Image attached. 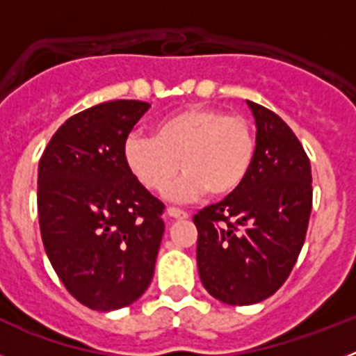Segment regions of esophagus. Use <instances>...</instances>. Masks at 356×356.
Returning a JSON list of instances; mask_svg holds the SVG:
<instances>
[{
  "mask_svg": "<svg viewBox=\"0 0 356 356\" xmlns=\"http://www.w3.org/2000/svg\"><path fill=\"white\" fill-rule=\"evenodd\" d=\"M168 216L172 217V219H187L188 213L185 212V210L175 209V207H169V209H168Z\"/></svg>",
  "mask_w": 356,
  "mask_h": 356,
  "instance_id": "obj_1",
  "label": "esophagus"
}]
</instances>
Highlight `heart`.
Here are the masks:
<instances>
[{"label":"heart","instance_id":"1","mask_svg":"<svg viewBox=\"0 0 356 356\" xmlns=\"http://www.w3.org/2000/svg\"><path fill=\"white\" fill-rule=\"evenodd\" d=\"M254 149V134L246 119L212 106H188L160 119L153 137L128 135L122 160L151 193H165L180 165L185 172L169 193L172 200L196 197L203 191L222 197L246 180Z\"/></svg>","mask_w":356,"mask_h":356}]
</instances>
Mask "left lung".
I'll return each mask as SVG.
<instances>
[{
	"instance_id": "left-lung-1",
	"label": "left lung",
	"mask_w": 356,
	"mask_h": 356,
	"mask_svg": "<svg viewBox=\"0 0 356 356\" xmlns=\"http://www.w3.org/2000/svg\"><path fill=\"white\" fill-rule=\"evenodd\" d=\"M248 106L257 149L246 180L193 217L201 284L226 305L259 303L284 285L312 210V171L301 143L273 110Z\"/></svg>"
}]
</instances>
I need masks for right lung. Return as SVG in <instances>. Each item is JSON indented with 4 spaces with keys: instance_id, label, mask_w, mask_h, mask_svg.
Here are the masks:
<instances>
[{
    "instance_id": "obj_1",
    "label": "right lung",
    "mask_w": 356,
    "mask_h": 356,
    "mask_svg": "<svg viewBox=\"0 0 356 356\" xmlns=\"http://www.w3.org/2000/svg\"><path fill=\"white\" fill-rule=\"evenodd\" d=\"M147 108L137 99L90 106L55 131L39 162L44 250L69 294L97 312L139 300L155 273L163 203L122 160Z\"/></svg>"
}]
</instances>
